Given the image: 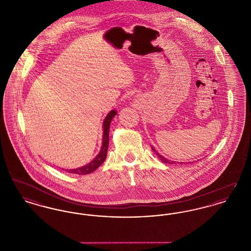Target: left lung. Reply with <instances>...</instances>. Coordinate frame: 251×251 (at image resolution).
Returning <instances> with one entry per match:
<instances>
[{
    "mask_svg": "<svg viewBox=\"0 0 251 251\" xmlns=\"http://www.w3.org/2000/svg\"><path fill=\"white\" fill-rule=\"evenodd\" d=\"M151 150H152V151H154V153H155L156 155L158 156L159 157V159L163 162V163H165V164H176V162H174V161H170V160H168V159H167V158H165L164 156L161 155L160 153H158L157 151H155V149L151 146ZM179 164H181V163H179Z\"/></svg>",
    "mask_w": 251,
    "mask_h": 251,
    "instance_id": "obj_1",
    "label": "left lung"
}]
</instances>
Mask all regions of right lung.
I'll list each match as a JSON object with an SVG mask.
<instances>
[{"label":"right lung","mask_w":251,"mask_h":251,"mask_svg":"<svg viewBox=\"0 0 251 251\" xmlns=\"http://www.w3.org/2000/svg\"><path fill=\"white\" fill-rule=\"evenodd\" d=\"M116 110H112L107 114L105 119L103 120L102 124V130H103V134H102V145L101 149L99 152V154L96 156L95 158L85 165L84 167H78V168H73V169H66L69 173L72 174H78V175H86L89 174L93 171H95L98 167H100L106 159L107 157L108 145H109V129H110V124L112 122V120L114 117L117 115Z\"/></svg>","instance_id":"1"}]
</instances>
